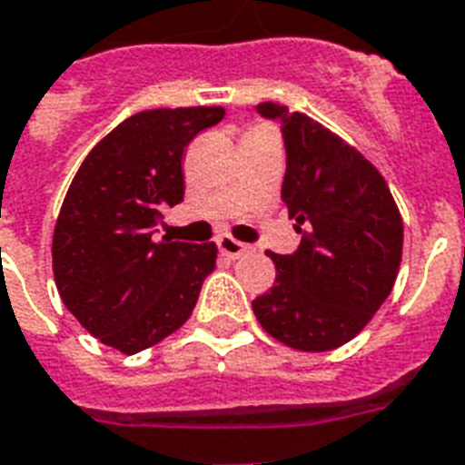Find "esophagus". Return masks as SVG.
Listing matches in <instances>:
<instances>
[{
	"mask_svg": "<svg viewBox=\"0 0 465 465\" xmlns=\"http://www.w3.org/2000/svg\"><path fill=\"white\" fill-rule=\"evenodd\" d=\"M218 250H221L223 257L237 259V257H242L244 252H250V247H247L244 242H240V240H235V237L221 235L218 237Z\"/></svg>",
	"mask_w": 465,
	"mask_h": 465,
	"instance_id": "34e87169",
	"label": "esophagus"
}]
</instances>
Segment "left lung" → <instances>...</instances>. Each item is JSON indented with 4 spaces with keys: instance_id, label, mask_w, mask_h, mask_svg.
Returning <instances> with one entry per match:
<instances>
[{
    "instance_id": "left-lung-1",
    "label": "left lung",
    "mask_w": 465,
    "mask_h": 465,
    "mask_svg": "<svg viewBox=\"0 0 465 465\" xmlns=\"http://www.w3.org/2000/svg\"><path fill=\"white\" fill-rule=\"evenodd\" d=\"M282 121V199L298 223L293 254H273L276 282L252 301L259 325L301 351H330L361 332L393 291L402 218L381 172L305 114L259 104Z\"/></svg>"
}]
</instances>
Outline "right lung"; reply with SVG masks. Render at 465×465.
Masks as SVG:
<instances>
[{"mask_svg":"<svg viewBox=\"0 0 465 465\" xmlns=\"http://www.w3.org/2000/svg\"><path fill=\"white\" fill-rule=\"evenodd\" d=\"M221 106L153 109L125 118L86 154L53 232L64 308L99 341L138 354L189 320L218 247L157 240L162 208L183 199L182 157Z\"/></svg>","mask_w":465,"mask_h":465,"instance_id":"1","label":"right lung"}]
</instances>
